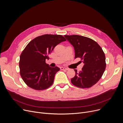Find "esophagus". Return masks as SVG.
<instances>
[{
    "instance_id": "obj_1",
    "label": "esophagus",
    "mask_w": 123,
    "mask_h": 123,
    "mask_svg": "<svg viewBox=\"0 0 123 123\" xmlns=\"http://www.w3.org/2000/svg\"><path fill=\"white\" fill-rule=\"evenodd\" d=\"M60 70H68V69L66 68H64V67H60Z\"/></svg>"
}]
</instances>
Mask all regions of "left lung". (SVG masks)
Returning a JSON list of instances; mask_svg holds the SVG:
<instances>
[{
	"label": "left lung",
	"instance_id": "8db88e82",
	"mask_svg": "<svg viewBox=\"0 0 123 123\" xmlns=\"http://www.w3.org/2000/svg\"><path fill=\"white\" fill-rule=\"evenodd\" d=\"M74 48L75 58H80L84 65L82 70L71 79L79 88L91 87L98 82L106 66L105 54L100 45L92 39L78 35H64Z\"/></svg>",
	"mask_w": 123,
	"mask_h": 123
}]
</instances>
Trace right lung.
Returning <instances> with one entry per match:
<instances>
[{
    "label": "right lung",
    "instance_id": "add662e5",
    "mask_svg": "<svg viewBox=\"0 0 123 123\" xmlns=\"http://www.w3.org/2000/svg\"><path fill=\"white\" fill-rule=\"evenodd\" d=\"M66 40L60 35L45 34L31 41L21 53L19 61L20 75L28 87L36 90L46 89L54 82L58 67L46 63L48 55L58 44Z\"/></svg>",
    "mask_w": 123,
    "mask_h": 123
}]
</instances>
